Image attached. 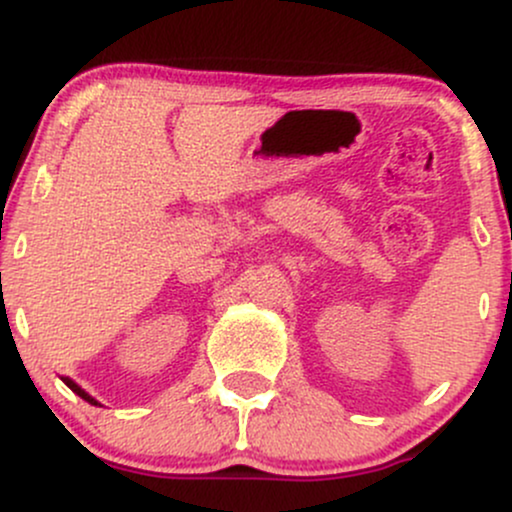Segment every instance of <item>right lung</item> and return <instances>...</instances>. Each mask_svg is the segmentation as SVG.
<instances>
[{"label":"right lung","instance_id":"add662e5","mask_svg":"<svg viewBox=\"0 0 512 512\" xmlns=\"http://www.w3.org/2000/svg\"><path fill=\"white\" fill-rule=\"evenodd\" d=\"M62 383H64V385H67V387H69V390H72V392H74V395H79L81 399H86V402H88V404H93V407H96V404H98V402H96V399H93L91 395H88V392H86V390H81V387H79V385H76L72 378H62Z\"/></svg>","mask_w":512,"mask_h":512}]
</instances>
